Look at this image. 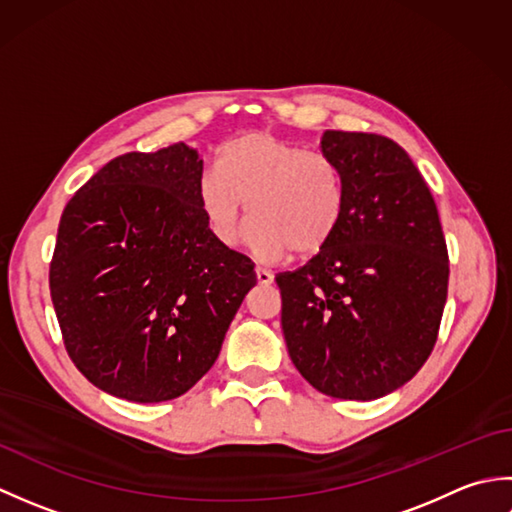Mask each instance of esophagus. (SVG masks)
Here are the masks:
<instances>
[{"label": "esophagus", "instance_id": "esophagus-1", "mask_svg": "<svg viewBox=\"0 0 512 512\" xmlns=\"http://www.w3.org/2000/svg\"><path fill=\"white\" fill-rule=\"evenodd\" d=\"M255 275H257V284L259 286H270L275 281V275L268 273V270H264V268H257Z\"/></svg>", "mask_w": 512, "mask_h": 512}]
</instances>
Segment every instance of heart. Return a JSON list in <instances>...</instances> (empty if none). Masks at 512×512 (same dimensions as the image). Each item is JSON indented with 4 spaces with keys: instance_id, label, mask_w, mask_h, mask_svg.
I'll list each match as a JSON object with an SVG mask.
<instances>
[{
    "instance_id": "heart-1",
    "label": "heart",
    "mask_w": 512,
    "mask_h": 512,
    "mask_svg": "<svg viewBox=\"0 0 512 512\" xmlns=\"http://www.w3.org/2000/svg\"><path fill=\"white\" fill-rule=\"evenodd\" d=\"M195 198L217 244L233 246L244 220L248 244L259 257L279 259L288 250L308 259L332 242L345 211L341 169L323 154L270 132H246L215 154Z\"/></svg>"
}]
</instances>
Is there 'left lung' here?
<instances>
[{"mask_svg": "<svg viewBox=\"0 0 512 512\" xmlns=\"http://www.w3.org/2000/svg\"><path fill=\"white\" fill-rule=\"evenodd\" d=\"M321 154L341 169L343 220L306 266L275 277L281 330L314 389L376 400L416 376L436 345L447 242L427 182L394 140L328 129Z\"/></svg>", "mask_w": 512, "mask_h": 512, "instance_id": "left-lung-1", "label": "left lung"}]
</instances>
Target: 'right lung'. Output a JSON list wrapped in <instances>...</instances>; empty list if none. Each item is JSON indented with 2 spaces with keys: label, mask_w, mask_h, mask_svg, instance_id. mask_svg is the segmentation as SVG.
<instances>
[{
  "label": "right lung",
  "mask_w": 512,
  "mask_h": 512,
  "mask_svg": "<svg viewBox=\"0 0 512 512\" xmlns=\"http://www.w3.org/2000/svg\"><path fill=\"white\" fill-rule=\"evenodd\" d=\"M184 143L107 162L65 204L50 295L72 363L105 394L182 396L213 367L246 292L242 253L217 244Z\"/></svg>",
  "instance_id": "1"
}]
</instances>
